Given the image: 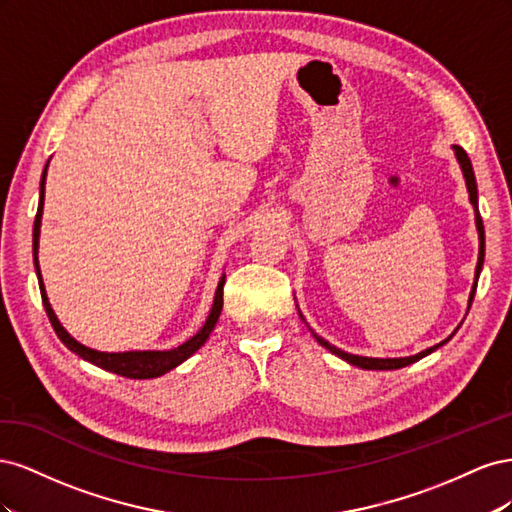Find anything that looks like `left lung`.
I'll return each mask as SVG.
<instances>
[{
  "instance_id": "obj_1",
  "label": "left lung",
  "mask_w": 512,
  "mask_h": 512,
  "mask_svg": "<svg viewBox=\"0 0 512 512\" xmlns=\"http://www.w3.org/2000/svg\"><path fill=\"white\" fill-rule=\"evenodd\" d=\"M453 149H455V156H457V160H459V166H461V170H463V177H466V185H468V194H470V203L474 205V211H476V228H478V265H476V280H474V286H472V292H470V301H468V305H472V301H474V294H476V284H478V275H480V269H483V260H485V226H483V220H480V213H478V190H476V179H474V170H472V162H470V158H468V153L463 151L461 147H457V145H453ZM301 314V312H299ZM303 318V316H301ZM312 331V329H309ZM312 335L316 337V342L320 344V346H324L327 348L329 352H333L335 356H339V359H344V361H348L350 365H356V367H361V369H399V367H406V365H410V363H416L418 359H423V356H427V354H431L433 350H438L440 346H444L448 339H444V342H440V344H436V346H431V348H427V350H423V352H418V354H414V356H404V359H371V356H359V354H348V352H344V350H339V348H335V346H331L327 339H322V337H318L314 331H312Z\"/></svg>"
}]
</instances>
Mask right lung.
Returning a JSON list of instances; mask_svg holds the SVG:
<instances>
[{
	"mask_svg": "<svg viewBox=\"0 0 512 512\" xmlns=\"http://www.w3.org/2000/svg\"><path fill=\"white\" fill-rule=\"evenodd\" d=\"M49 166V162H46ZM46 166H44V173L40 179V200H38V213H36V222H34V265H36V275H38V284H40V294H42V305L46 309V316H49L53 329L57 333V337L64 342V346L68 350H72L74 354H79L81 359L94 363L106 371H113L117 376H126V378H134V380H147V378H158L166 371L175 369L177 365H181L185 359H190V356L203 346L215 322H218L220 314H222V305H224V282H226V275H222V280L218 284V290H215V299H213V307L209 312V318L205 320L203 329H200L194 337H190L188 342L173 348V350H132V352H98L94 348H87L83 344L76 342V339L61 327V322L57 320L53 307L49 303V297H46V290L42 284V275H40V265H38V239H40V220H42V207H44V181H46Z\"/></svg>",
	"mask_w": 512,
	"mask_h": 512,
	"instance_id": "right-lung-1",
	"label": "right lung"
}]
</instances>
